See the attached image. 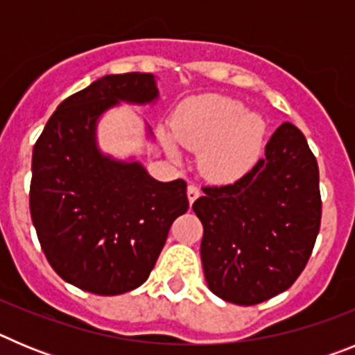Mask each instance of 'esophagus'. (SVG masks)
<instances>
[{
	"instance_id": "obj_1",
	"label": "esophagus",
	"mask_w": 355,
	"mask_h": 355,
	"mask_svg": "<svg viewBox=\"0 0 355 355\" xmlns=\"http://www.w3.org/2000/svg\"><path fill=\"white\" fill-rule=\"evenodd\" d=\"M187 196H188V200H190V205H192V202H196V199H197V197L200 196V190H199V187H197V184H193V183H190V184H188Z\"/></svg>"
}]
</instances>
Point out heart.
<instances>
[{"mask_svg":"<svg viewBox=\"0 0 355 355\" xmlns=\"http://www.w3.org/2000/svg\"><path fill=\"white\" fill-rule=\"evenodd\" d=\"M265 119L236 99L224 96L192 97L174 117L175 140L188 150H200V172L213 181H234L258 162L265 140ZM175 156V149L167 142Z\"/></svg>","mask_w":355,"mask_h":355,"instance_id":"heart-1","label":"heart"}]
</instances>
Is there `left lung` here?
I'll return each mask as SVG.
<instances>
[{
  "label": "left lung",
  "mask_w": 355,
  "mask_h": 355,
  "mask_svg": "<svg viewBox=\"0 0 355 355\" xmlns=\"http://www.w3.org/2000/svg\"><path fill=\"white\" fill-rule=\"evenodd\" d=\"M202 192L192 209L205 227L209 290L238 306L286 291L306 268L322 220L318 163L302 131L281 124L243 178Z\"/></svg>",
  "instance_id": "left-lung-1"
}]
</instances>
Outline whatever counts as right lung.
<instances>
[{"label":"right lung","mask_w":355,"mask_h":355,"mask_svg":"<svg viewBox=\"0 0 355 355\" xmlns=\"http://www.w3.org/2000/svg\"><path fill=\"white\" fill-rule=\"evenodd\" d=\"M156 99L153 74L103 76L58 105L33 147L31 220L53 270L80 290L121 295L146 283L172 222L188 209L183 180L156 181L142 163L97 147L106 110Z\"/></svg>","instance_id":"add662e5"}]
</instances>
